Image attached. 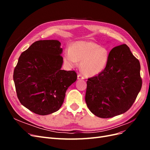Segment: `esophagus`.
I'll return each mask as SVG.
<instances>
[{
    "mask_svg": "<svg viewBox=\"0 0 150 150\" xmlns=\"http://www.w3.org/2000/svg\"><path fill=\"white\" fill-rule=\"evenodd\" d=\"M78 79H84V77L83 75H81V74H78Z\"/></svg>",
    "mask_w": 150,
    "mask_h": 150,
    "instance_id": "34e87169",
    "label": "esophagus"
}]
</instances>
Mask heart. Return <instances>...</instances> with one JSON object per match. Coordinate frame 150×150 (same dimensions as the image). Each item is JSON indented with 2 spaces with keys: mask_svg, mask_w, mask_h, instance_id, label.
<instances>
[{
  "mask_svg": "<svg viewBox=\"0 0 150 150\" xmlns=\"http://www.w3.org/2000/svg\"><path fill=\"white\" fill-rule=\"evenodd\" d=\"M110 59V52L105 47L92 41H78L66 49L64 61L67 65L76 66L86 76H95L105 69Z\"/></svg>",
  "mask_w": 150,
  "mask_h": 150,
  "instance_id": "heart-1",
  "label": "heart"
}]
</instances>
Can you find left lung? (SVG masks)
I'll use <instances>...</instances> for the list:
<instances>
[{
    "instance_id": "obj_1",
    "label": "left lung",
    "mask_w": 150,
    "mask_h": 150,
    "mask_svg": "<svg viewBox=\"0 0 150 150\" xmlns=\"http://www.w3.org/2000/svg\"><path fill=\"white\" fill-rule=\"evenodd\" d=\"M142 86L140 64L126 44L115 47L104 70L87 81L85 101L89 110L101 118L128 111Z\"/></svg>"
}]
</instances>
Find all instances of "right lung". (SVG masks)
I'll return each instance as SVG.
<instances>
[{"label":"right lung","instance_id":"obj_1","mask_svg":"<svg viewBox=\"0 0 150 150\" xmlns=\"http://www.w3.org/2000/svg\"><path fill=\"white\" fill-rule=\"evenodd\" d=\"M60 46L57 40L34 42L21 54L13 71L18 99L37 115H47L59 110L67 88L77 79L74 71L61 69Z\"/></svg>","mask_w":150,"mask_h":150}]
</instances>
